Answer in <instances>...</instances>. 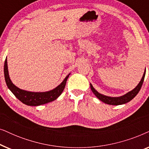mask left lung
Returning a JSON list of instances; mask_svg holds the SVG:
<instances>
[{"label":"left lung","instance_id":"1","mask_svg":"<svg viewBox=\"0 0 149 149\" xmlns=\"http://www.w3.org/2000/svg\"><path fill=\"white\" fill-rule=\"evenodd\" d=\"M145 74H146V68H145V70H144L143 76H142L141 80H140L137 86H136L134 89H132V91H129V92L125 93V94L121 95V96L111 97V96H108V95L102 94V93H99L97 90H95V89L93 87V85H91V83H90V87H91V91H93V93H94L95 96H96L100 100L103 102L108 104H111V105L124 104L127 103L129 102L130 101H131L138 94V92H139L140 89H141L142 83H143L144 77H145Z\"/></svg>","mask_w":149,"mask_h":149}]
</instances>
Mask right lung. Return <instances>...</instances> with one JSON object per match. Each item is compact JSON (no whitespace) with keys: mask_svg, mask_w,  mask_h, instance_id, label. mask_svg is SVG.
<instances>
[{"mask_svg":"<svg viewBox=\"0 0 149 149\" xmlns=\"http://www.w3.org/2000/svg\"><path fill=\"white\" fill-rule=\"evenodd\" d=\"M4 74H5V82L8 88L19 100L26 105L36 107V106L45 104L49 103L50 102L54 101L55 100L58 98L62 94V91H64L66 81L70 73H69L65 77L62 82L56 87H55L54 89L47 91H43V92H34V91H26L15 86L12 83L11 79H10L9 70H8L7 58H6L5 62V65H4Z\"/></svg>","mask_w":149,"mask_h":149,"instance_id":"obj_1","label":"right lung"}]
</instances>
